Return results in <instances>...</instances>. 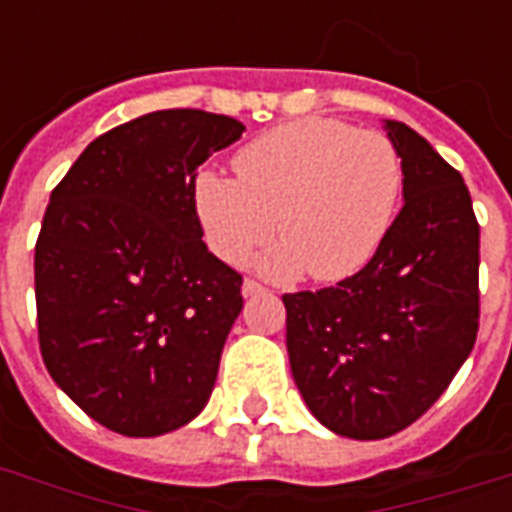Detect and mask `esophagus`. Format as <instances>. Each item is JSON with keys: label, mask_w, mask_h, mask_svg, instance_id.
I'll list each match as a JSON object with an SVG mask.
<instances>
[{"label": "esophagus", "mask_w": 512, "mask_h": 512, "mask_svg": "<svg viewBox=\"0 0 512 512\" xmlns=\"http://www.w3.org/2000/svg\"><path fill=\"white\" fill-rule=\"evenodd\" d=\"M260 292H263V284H257V281L252 279H244V284H241V295L252 297V295H260Z\"/></svg>", "instance_id": "1"}]
</instances>
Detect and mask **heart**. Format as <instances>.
I'll use <instances>...</instances> for the list:
<instances>
[{"label": "heart", "instance_id": "heart-1", "mask_svg": "<svg viewBox=\"0 0 512 512\" xmlns=\"http://www.w3.org/2000/svg\"><path fill=\"white\" fill-rule=\"evenodd\" d=\"M236 180L201 172L196 215L209 249L228 263L281 236L255 257L271 279L342 281L364 268L396 220L404 167L382 132L337 119H297L257 135L233 156Z\"/></svg>", "mask_w": 512, "mask_h": 512}]
</instances>
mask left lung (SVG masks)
I'll list each match as a JSON object with an SVG mask.
<instances>
[{"mask_svg":"<svg viewBox=\"0 0 512 512\" xmlns=\"http://www.w3.org/2000/svg\"><path fill=\"white\" fill-rule=\"evenodd\" d=\"M404 207L377 255L319 292L284 295L292 377L337 436L377 441L420 420L478 335V220L462 175L404 122H385Z\"/></svg>","mask_w":512,"mask_h":512,"instance_id":"left-lung-1","label":"left lung"}]
</instances>
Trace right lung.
Listing matches in <instances>:
<instances>
[{
    "mask_svg": "<svg viewBox=\"0 0 512 512\" xmlns=\"http://www.w3.org/2000/svg\"><path fill=\"white\" fill-rule=\"evenodd\" d=\"M244 124L199 108L100 135L55 185L36 239L39 348L103 428L151 438L207 406L241 276L201 241L196 170Z\"/></svg>",
    "mask_w": 512,
    "mask_h": 512,
    "instance_id": "1",
    "label": "right lung"
}]
</instances>
